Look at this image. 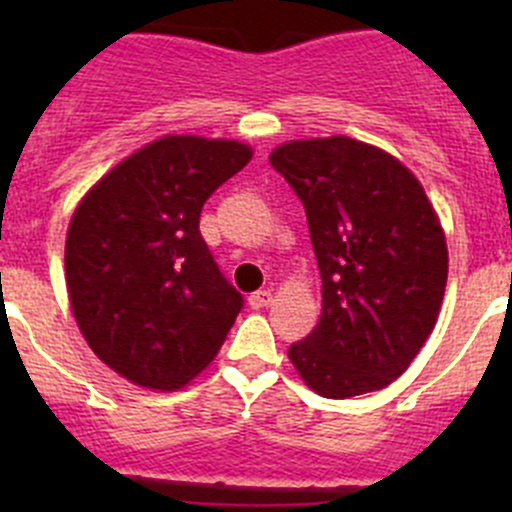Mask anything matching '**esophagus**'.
<instances>
[{
	"label": "esophagus",
	"instance_id": "esophagus-1",
	"mask_svg": "<svg viewBox=\"0 0 512 512\" xmlns=\"http://www.w3.org/2000/svg\"><path fill=\"white\" fill-rule=\"evenodd\" d=\"M270 302H272L270 289H260V292H255V294H250V297H247V304H250L252 309H262V307H267Z\"/></svg>",
	"mask_w": 512,
	"mask_h": 512
}]
</instances>
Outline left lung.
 I'll return each instance as SVG.
<instances>
[{
  "instance_id": "left-lung-1",
  "label": "left lung",
  "mask_w": 512,
  "mask_h": 512,
  "mask_svg": "<svg viewBox=\"0 0 512 512\" xmlns=\"http://www.w3.org/2000/svg\"><path fill=\"white\" fill-rule=\"evenodd\" d=\"M270 163L302 200L322 275L319 322L289 361L324 399L386 389L431 337L446 292V232L426 190L349 136L287 141Z\"/></svg>"
}]
</instances>
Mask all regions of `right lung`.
<instances>
[{
	"mask_svg": "<svg viewBox=\"0 0 512 512\" xmlns=\"http://www.w3.org/2000/svg\"><path fill=\"white\" fill-rule=\"evenodd\" d=\"M252 160L230 138L170 136L113 165L66 232V292L98 359L153 391L195 379L242 309L198 223L205 200Z\"/></svg>",
	"mask_w": 512,
	"mask_h": 512,
	"instance_id": "obj_1",
	"label": "right lung"
}]
</instances>
